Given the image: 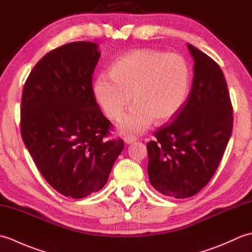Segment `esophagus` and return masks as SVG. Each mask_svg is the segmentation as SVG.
Wrapping results in <instances>:
<instances>
[{
	"label": "esophagus",
	"mask_w": 252,
	"mask_h": 252,
	"mask_svg": "<svg viewBox=\"0 0 252 252\" xmlns=\"http://www.w3.org/2000/svg\"><path fill=\"white\" fill-rule=\"evenodd\" d=\"M134 142H136V137L135 136H126L125 137V143L130 145V144H133Z\"/></svg>",
	"instance_id": "34e87169"
}]
</instances>
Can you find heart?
<instances>
[{"instance_id": "obj_1", "label": "heart", "mask_w": 252, "mask_h": 252, "mask_svg": "<svg viewBox=\"0 0 252 252\" xmlns=\"http://www.w3.org/2000/svg\"><path fill=\"white\" fill-rule=\"evenodd\" d=\"M110 76L95 80L94 96L110 119H118L132 100L135 105L118 123L123 134H138L152 123H167L183 108L189 92L190 68L185 58L152 49L132 51L112 63Z\"/></svg>"}]
</instances>
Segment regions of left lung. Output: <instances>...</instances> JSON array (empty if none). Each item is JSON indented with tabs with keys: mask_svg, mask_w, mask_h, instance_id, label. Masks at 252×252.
<instances>
[{
	"mask_svg": "<svg viewBox=\"0 0 252 252\" xmlns=\"http://www.w3.org/2000/svg\"><path fill=\"white\" fill-rule=\"evenodd\" d=\"M194 61L190 92L172 123L147 143L149 182L161 194L189 198L211 180L233 130V107L220 66L187 44Z\"/></svg>",
	"mask_w": 252,
	"mask_h": 252,
	"instance_id": "left-lung-1",
	"label": "left lung"
}]
</instances>
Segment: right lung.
I'll return each mask as SVG.
<instances>
[{
  "mask_svg": "<svg viewBox=\"0 0 252 252\" xmlns=\"http://www.w3.org/2000/svg\"><path fill=\"white\" fill-rule=\"evenodd\" d=\"M99 56L98 44L85 41L51 51L32 69L21 98V136L36 168L76 199L103 189L125 148L122 140H104L111 123L92 85Z\"/></svg>",
  "mask_w": 252,
  "mask_h": 252,
  "instance_id": "add662e5",
  "label": "right lung"
}]
</instances>
